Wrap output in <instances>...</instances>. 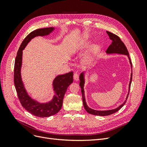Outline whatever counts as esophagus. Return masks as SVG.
Returning <instances> with one entry per match:
<instances>
[{"mask_svg": "<svg viewBox=\"0 0 147 147\" xmlns=\"http://www.w3.org/2000/svg\"><path fill=\"white\" fill-rule=\"evenodd\" d=\"M74 80H75V81H76V82L78 81L79 77H78V74H77V73L75 72V73L74 74Z\"/></svg>", "mask_w": 147, "mask_h": 147, "instance_id": "1", "label": "esophagus"}]
</instances>
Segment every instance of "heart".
Masks as SVG:
<instances>
[{"instance_id": "b5f03b06", "label": "heart", "mask_w": 147, "mask_h": 147, "mask_svg": "<svg viewBox=\"0 0 147 147\" xmlns=\"http://www.w3.org/2000/svg\"><path fill=\"white\" fill-rule=\"evenodd\" d=\"M88 46V42H87L85 40H79L77 43L71 49V53H73V54H75L78 52H79L80 50H83V49L86 48ZM97 49H98V47L94 45L92 47V48L90 49V51H89L86 55L84 57V60L86 62V63H89V62L91 61L94 57L95 56Z\"/></svg>"}]
</instances>
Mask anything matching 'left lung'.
I'll list each match as a JSON object with an SVG mask.
<instances>
[{
  "label": "left lung",
  "instance_id": "8db88e82",
  "mask_svg": "<svg viewBox=\"0 0 147 147\" xmlns=\"http://www.w3.org/2000/svg\"><path fill=\"white\" fill-rule=\"evenodd\" d=\"M107 34H108L109 36V38L110 40H112V44H110V45L108 49L106 51L107 55H112V54H119V55H126L128 57V59L129 61V63L131 65V71H132V63L129 57V55L128 51L127 50V48L126 46L124 45V43L121 40V39L119 38V37H118L117 35H115L112 32H110L109 31H106ZM85 72H83L80 75V86L81 88V91H82V99H83V106L84 109L86 110V112L89 113L94 115H97V116H108V115H112L113 113H116L117 112L122 108L123 105L125 104L127 100V99L129 95V92L130 91V87H131V84L132 82V72H131V77H130V81L129 83V88H128V92L126 96V99L124 101L123 103L119 105L118 107L115 108L114 109L112 110H94L92 109H91L90 107H89L88 106L86 102V99H85V96H84V83H85Z\"/></svg>",
  "mask_w": 147,
  "mask_h": 147
}]
</instances>
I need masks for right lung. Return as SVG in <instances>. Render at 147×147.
Returning <instances> with one entry per match:
<instances>
[{"mask_svg": "<svg viewBox=\"0 0 147 147\" xmlns=\"http://www.w3.org/2000/svg\"><path fill=\"white\" fill-rule=\"evenodd\" d=\"M56 29L54 27L38 29L30 32L21 44L17 53L14 68V83L18 96L22 106L30 113L35 117H49L58 113L62 108L63 99L67 89L73 83V72L56 76L53 81L54 96L51 100L40 103L32 99L26 91L21 77V67L23 63V50L32 38L38 36H47Z\"/></svg>", "mask_w": 147, "mask_h": 147, "instance_id": "obj_1", "label": "right lung"}]
</instances>
